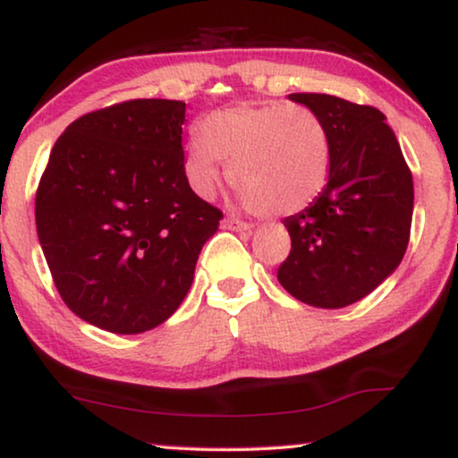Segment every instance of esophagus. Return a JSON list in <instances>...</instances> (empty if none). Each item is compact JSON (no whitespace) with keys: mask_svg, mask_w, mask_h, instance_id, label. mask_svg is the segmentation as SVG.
Wrapping results in <instances>:
<instances>
[{"mask_svg":"<svg viewBox=\"0 0 458 458\" xmlns=\"http://www.w3.org/2000/svg\"><path fill=\"white\" fill-rule=\"evenodd\" d=\"M223 227L225 229H231V231H250L252 229V225L242 221V218H235V216H227L223 221Z\"/></svg>","mask_w":458,"mask_h":458,"instance_id":"34e87169","label":"esophagus"}]
</instances>
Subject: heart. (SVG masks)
Here are the masks:
<instances>
[{
  "label": "heart",
  "instance_id": "b5f03b06",
  "mask_svg": "<svg viewBox=\"0 0 458 458\" xmlns=\"http://www.w3.org/2000/svg\"><path fill=\"white\" fill-rule=\"evenodd\" d=\"M331 158L329 129L317 112L287 102H243L204 118L202 140L187 146L185 168L193 190L210 196L221 160L243 204L265 216H287L321 196Z\"/></svg>",
  "mask_w": 458,
  "mask_h": 458
}]
</instances>
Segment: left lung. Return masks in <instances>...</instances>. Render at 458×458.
Wrapping results in <instances>:
<instances>
[{"label": "left lung", "instance_id": "8db88e82", "mask_svg": "<svg viewBox=\"0 0 458 458\" xmlns=\"http://www.w3.org/2000/svg\"><path fill=\"white\" fill-rule=\"evenodd\" d=\"M327 124L329 181L315 202L284 218L292 237L279 284L300 302L344 309L390 277L409 246L412 174L386 116L327 93H292Z\"/></svg>", "mask_w": 458, "mask_h": 458}]
</instances>
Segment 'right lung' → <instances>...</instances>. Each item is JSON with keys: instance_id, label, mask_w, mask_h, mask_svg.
Listing matches in <instances>:
<instances>
[{"instance_id": "right-lung-1", "label": "right lung", "mask_w": 458, "mask_h": 458, "mask_svg": "<svg viewBox=\"0 0 458 458\" xmlns=\"http://www.w3.org/2000/svg\"><path fill=\"white\" fill-rule=\"evenodd\" d=\"M185 102L129 99L66 127L35 196L37 235L64 304L112 334L165 323L223 212L190 187Z\"/></svg>"}]
</instances>
